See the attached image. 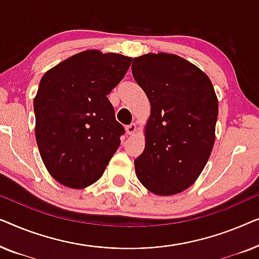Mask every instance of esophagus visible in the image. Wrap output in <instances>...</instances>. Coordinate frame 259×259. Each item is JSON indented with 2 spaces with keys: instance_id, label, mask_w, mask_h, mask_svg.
I'll list each match as a JSON object with an SVG mask.
<instances>
[{
  "instance_id": "esophagus-1",
  "label": "esophagus",
  "mask_w": 259,
  "mask_h": 259,
  "mask_svg": "<svg viewBox=\"0 0 259 259\" xmlns=\"http://www.w3.org/2000/svg\"><path fill=\"white\" fill-rule=\"evenodd\" d=\"M137 132V123L132 122L131 125L126 126V133L127 134H134Z\"/></svg>"
}]
</instances>
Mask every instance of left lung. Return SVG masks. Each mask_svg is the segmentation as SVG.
<instances>
[{"instance_id":"8db88e82","label":"left lung","mask_w":259,"mask_h":259,"mask_svg":"<svg viewBox=\"0 0 259 259\" xmlns=\"http://www.w3.org/2000/svg\"><path fill=\"white\" fill-rule=\"evenodd\" d=\"M132 73L151 105L145 150L134 160L138 179L158 196L183 192L200 176L213 148L214 88L203 70L167 53L134 58Z\"/></svg>"}]
</instances>
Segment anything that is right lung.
<instances>
[{"mask_svg": "<svg viewBox=\"0 0 259 259\" xmlns=\"http://www.w3.org/2000/svg\"><path fill=\"white\" fill-rule=\"evenodd\" d=\"M132 58L83 51L45 73L34 98L35 137L53 178L84 189L104 175L123 134L107 95L128 70Z\"/></svg>", "mask_w": 259, "mask_h": 259, "instance_id": "add662e5", "label": "right lung"}]
</instances>
